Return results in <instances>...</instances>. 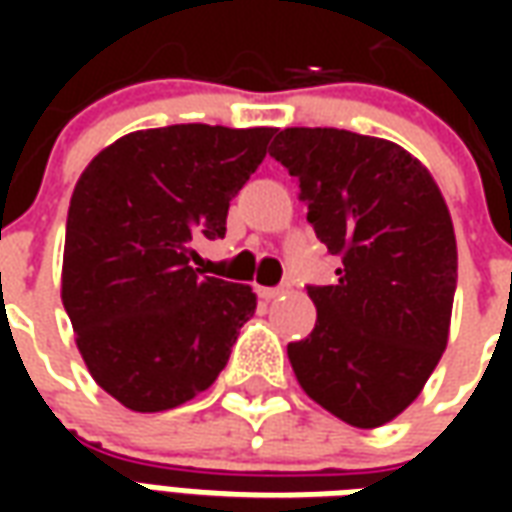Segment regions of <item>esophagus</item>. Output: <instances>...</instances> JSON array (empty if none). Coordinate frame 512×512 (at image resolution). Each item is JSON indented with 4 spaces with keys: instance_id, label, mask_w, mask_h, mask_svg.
<instances>
[{
    "instance_id": "34e87169",
    "label": "esophagus",
    "mask_w": 512,
    "mask_h": 512,
    "mask_svg": "<svg viewBox=\"0 0 512 512\" xmlns=\"http://www.w3.org/2000/svg\"><path fill=\"white\" fill-rule=\"evenodd\" d=\"M285 290H288V285H279V288H260V296H263L266 301H271V299H277V296H282Z\"/></svg>"
}]
</instances>
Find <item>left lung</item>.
Here are the masks:
<instances>
[{
    "mask_svg": "<svg viewBox=\"0 0 512 512\" xmlns=\"http://www.w3.org/2000/svg\"><path fill=\"white\" fill-rule=\"evenodd\" d=\"M271 156L299 180L307 222L340 257L310 285L318 321L288 345L301 389L354 428L408 408L450 334L458 249L444 197L395 142L343 128H285Z\"/></svg>",
    "mask_w": 512,
    "mask_h": 512,
    "instance_id": "8db88e82",
    "label": "left lung"
}]
</instances>
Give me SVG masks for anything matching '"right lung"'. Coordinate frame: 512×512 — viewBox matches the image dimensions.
Instances as JSON below:
<instances>
[{"instance_id": "add662e5", "label": "right lung", "mask_w": 512, "mask_h": 512, "mask_svg": "<svg viewBox=\"0 0 512 512\" xmlns=\"http://www.w3.org/2000/svg\"><path fill=\"white\" fill-rule=\"evenodd\" d=\"M274 134L205 123L134 131L76 183L62 304L95 384L131 411L205 392L255 315L249 285L200 277L191 260L197 241L224 238L230 200Z\"/></svg>"}]
</instances>
